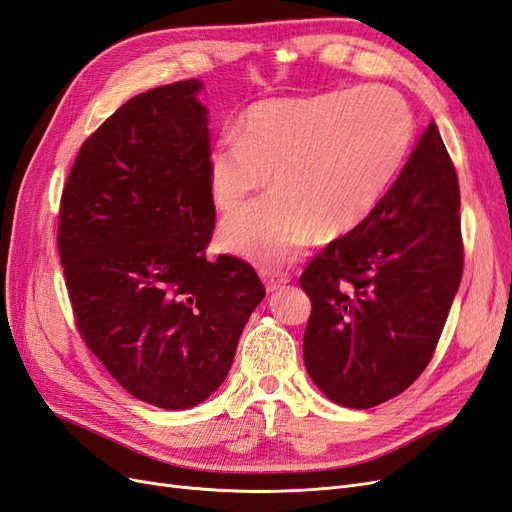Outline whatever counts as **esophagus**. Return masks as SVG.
<instances>
[{
  "mask_svg": "<svg viewBox=\"0 0 512 512\" xmlns=\"http://www.w3.org/2000/svg\"><path fill=\"white\" fill-rule=\"evenodd\" d=\"M260 277L262 282L267 286V292H273L277 288H282L284 284L290 282V275L282 273V271H275V269H260Z\"/></svg>",
  "mask_w": 512,
  "mask_h": 512,
  "instance_id": "1",
  "label": "esophagus"
}]
</instances>
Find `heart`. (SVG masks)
Instances as JSON below:
<instances>
[{
  "instance_id": "1",
  "label": "heart",
  "mask_w": 512,
  "mask_h": 512,
  "mask_svg": "<svg viewBox=\"0 0 512 512\" xmlns=\"http://www.w3.org/2000/svg\"><path fill=\"white\" fill-rule=\"evenodd\" d=\"M410 106L389 87L337 89L309 98L252 104L237 134L207 153L213 203L239 209L271 183L275 192L230 215L224 250L282 265L320 232L344 237L369 220L412 143Z\"/></svg>"
}]
</instances>
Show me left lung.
Instances as JSON below:
<instances>
[{
    "label": "left lung",
    "instance_id": "left-lung-1",
    "mask_svg": "<svg viewBox=\"0 0 512 512\" xmlns=\"http://www.w3.org/2000/svg\"><path fill=\"white\" fill-rule=\"evenodd\" d=\"M459 203L455 166L429 121L369 220L309 262L303 361L335 404L374 408L431 361L463 271Z\"/></svg>",
    "mask_w": 512,
    "mask_h": 512
}]
</instances>
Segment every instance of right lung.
Segmentation results:
<instances>
[{"instance_id":"1","label":"right lung","mask_w":512,"mask_h":512,"mask_svg":"<svg viewBox=\"0 0 512 512\" xmlns=\"http://www.w3.org/2000/svg\"><path fill=\"white\" fill-rule=\"evenodd\" d=\"M203 81L128 100L83 143L59 209L76 327L123 389L188 410L220 389L265 299L247 262L205 258L215 207Z\"/></svg>"}]
</instances>
